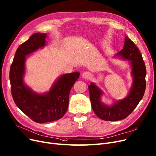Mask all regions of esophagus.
Masks as SVG:
<instances>
[{
	"mask_svg": "<svg viewBox=\"0 0 156 156\" xmlns=\"http://www.w3.org/2000/svg\"><path fill=\"white\" fill-rule=\"evenodd\" d=\"M91 73L88 71H85L82 73V77L84 79H87V80H89L91 78Z\"/></svg>",
	"mask_w": 156,
	"mask_h": 156,
	"instance_id": "esophagus-1",
	"label": "esophagus"
}]
</instances>
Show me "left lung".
<instances>
[{"label": "left lung", "mask_w": 156, "mask_h": 156, "mask_svg": "<svg viewBox=\"0 0 156 156\" xmlns=\"http://www.w3.org/2000/svg\"><path fill=\"white\" fill-rule=\"evenodd\" d=\"M130 61L132 86L128 95L116 101L110 106L101 101L103 92L93 83L88 86L91 108L98 117L107 121H117L126 119L133 112L142 98L146 90V68L138 48L126 36L123 49L115 55Z\"/></svg>", "instance_id": "8db88e82"}]
</instances>
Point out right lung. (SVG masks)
<instances>
[{
  "label": "right lung",
  "mask_w": 156,
  "mask_h": 156,
  "mask_svg": "<svg viewBox=\"0 0 156 156\" xmlns=\"http://www.w3.org/2000/svg\"><path fill=\"white\" fill-rule=\"evenodd\" d=\"M46 37L45 33H36L20 44L9 73L12 96L16 105L31 120L39 123L58 120L64 116L68 108L69 92L80 76L78 72L61 75L44 94H39L25 85L23 77L26 58L45 46Z\"/></svg>",
  "instance_id": "obj_1"
}]
</instances>
